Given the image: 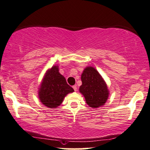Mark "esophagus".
Returning <instances> with one entry per match:
<instances>
[{
    "mask_svg": "<svg viewBox=\"0 0 150 150\" xmlns=\"http://www.w3.org/2000/svg\"><path fill=\"white\" fill-rule=\"evenodd\" d=\"M73 88L74 89L75 91H77V85H75L73 86Z\"/></svg>",
    "mask_w": 150,
    "mask_h": 150,
    "instance_id": "1",
    "label": "esophagus"
}]
</instances>
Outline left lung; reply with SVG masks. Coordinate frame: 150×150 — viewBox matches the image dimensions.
Instances as JSON below:
<instances>
[{
  "label": "left lung",
  "instance_id": "8db88e82",
  "mask_svg": "<svg viewBox=\"0 0 150 150\" xmlns=\"http://www.w3.org/2000/svg\"><path fill=\"white\" fill-rule=\"evenodd\" d=\"M81 79L82 85L79 92L85 97L86 103L93 108L104 105L108 98V89L98 71L93 67H87L84 69Z\"/></svg>",
  "mask_w": 150,
  "mask_h": 150
}]
</instances>
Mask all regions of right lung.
I'll return each instance as SVG.
<instances>
[{
  "mask_svg": "<svg viewBox=\"0 0 150 150\" xmlns=\"http://www.w3.org/2000/svg\"><path fill=\"white\" fill-rule=\"evenodd\" d=\"M74 90L67 83L66 79L58 72V66H54L46 73L39 89L41 103L49 108H56L62 103L67 94Z\"/></svg>",
  "mask_w": 150,
  "mask_h": 150,
  "instance_id": "obj_1",
  "label": "right lung"
}]
</instances>
